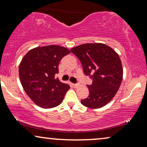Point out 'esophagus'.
<instances>
[{
  "label": "esophagus",
  "mask_w": 147,
  "mask_h": 147,
  "mask_svg": "<svg viewBox=\"0 0 147 147\" xmlns=\"http://www.w3.org/2000/svg\"><path fill=\"white\" fill-rule=\"evenodd\" d=\"M72 86H73V87L74 88H77L78 87V84H72Z\"/></svg>",
  "instance_id": "obj_1"
}]
</instances>
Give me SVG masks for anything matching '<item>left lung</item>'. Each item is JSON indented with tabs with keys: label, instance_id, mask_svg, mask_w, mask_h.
<instances>
[{
	"label": "left lung",
	"instance_id": "obj_1",
	"mask_svg": "<svg viewBox=\"0 0 147 147\" xmlns=\"http://www.w3.org/2000/svg\"><path fill=\"white\" fill-rule=\"evenodd\" d=\"M81 61L84 73L92 80L88 85L89 96L81 100L90 108L106 105L117 93L123 77V69L119 55L104 43H85L71 49Z\"/></svg>",
	"mask_w": 147,
	"mask_h": 147
}]
</instances>
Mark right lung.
Instances as JSON below:
<instances>
[{"mask_svg": "<svg viewBox=\"0 0 147 147\" xmlns=\"http://www.w3.org/2000/svg\"><path fill=\"white\" fill-rule=\"evenodd\" d=\"M70 53L67 48L51 45L37 47L28 51L19 65L21 85L28 96L43 108L59 106L69 89L55 75L58 74L59 61Z\"/></svg>", "mask_w": 147, "mask_h": 147, "instance_id": "add662e5", "label": "right lung"}]
</instances>
